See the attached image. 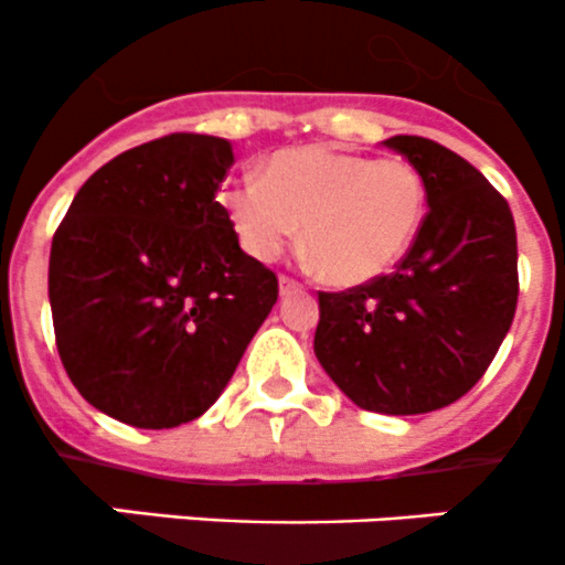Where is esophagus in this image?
Segmentation results:
<instances>
[{
	"instance_id": "esophagus-1",
	"label": "esophagus",
	"mask_w": 565,
	"mask_h": 565,
	"mask_svg": "<svg viewBox=\"0 0 565 565\" xmlns=\"http://www.w3.org/2000/svg\"><path fill=\"white\" fill-rule=\"evenodd\" d=\"M301 285L296 280H290V277H280V296H288L294 294V290H299Z\"/></svg>"
}]
</instances>
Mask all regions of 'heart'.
I'll list each match as a JSON object with an SVG mask.
<instances>
[{"mask_svg":"<svg viewBox=\"0 0 565 565\" xmlns=\"http://www.w3.org/2000/svg\"><path fill=\"white\" fill-rule=\"evenodd\" d=\"M426 181L404 159H371L327 145L271 156L266 175L242 172L222 192L236 236L255 260H275L299 236L334 285L393 269L426 216Z\"/></svg>","mask_w":565,"mask_h":565,"instance_id":"1","label":"heart"}]
</instances>
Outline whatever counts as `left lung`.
Returning a JSON list of instances; mask_svg holds the SVG:
<instances>
[{
	"instance_id": "8db88e82",
	"label": "left lung",
	"mask_w": 565,
	"mask_h": 565,
	"mask_svg": "<svg viewBox=\"0 0 565 565\" xmlns=\"http://www.w3.org/2000/svg\"><path fill=\"white\" fill-rule=\"evenodd\" d=\"M420 170L428 214L393 275L318 290V362L356 406L423 415L470 393L516 312V227L470 161L426 137L384 139Z\"/></svg>"
}]
</instances>
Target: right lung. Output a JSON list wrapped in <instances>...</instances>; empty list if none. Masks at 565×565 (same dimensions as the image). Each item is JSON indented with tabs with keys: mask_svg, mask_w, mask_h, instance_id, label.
Listing matches in <instances>:
<instances>
[{
	"mask_svg": "<svg viewBox=\"0 0 565 565\" xmlns=\"http://www.w3.org/2000/svg\"><path fill=\"white\" fill-rule=\"evenodd\" d=\"M227 139L170 134L106 161L76 192L49 258L65 373L137 428L203 415L275 307L277 275L216 203Z\"/></svg>",
	"mask_w": 565,
	"mask_h": 565,
	"instance_id": "add662e5",
	"label": "right lung"
}]
</instances>
